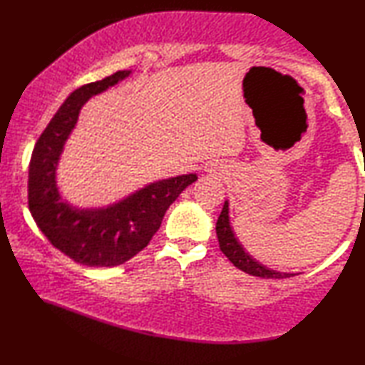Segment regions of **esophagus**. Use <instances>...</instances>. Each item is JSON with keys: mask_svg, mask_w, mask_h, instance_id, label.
Returning <instances> with one entry per match:
<instances>
[{"mask_svg": "<svg viewBox=\"0 0 365 365\" xmlns=\"http://www.w3.org/2000/svg\"><path fill=\"white\" fill-rule=\"evenodd\" d=\"M207 171L208 173H216V171H218V166H216V165H208L207 166Z\"/></svg>", "mask_w": 365, "mask_h": 365, "instance_id": "34e87169", "label": "esophagus"}]
</instances>
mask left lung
I'll return each instance as SVG.
<instances>
[{
  "label": "left lung",
  "mask_w": 365,
  "mask_h": 365,
  "mask_svg": "<svg viewBox=\"0 0 365 365\" xmlns=\"http://www.w3.org/2000/svg\"><path fill=\"white\" fill-rule=\"evenodd\" d=\"M216 235H218L221 252L225 253L227 259L231 261L235 267H239L240 271L250 274V276L263 279H287L295 276L293 272H280L276 269H271V267L259 263L258 259H255L252 255L245 250L244 245H242L239 239L235 237V232L231 226V218H229V200L225 202L222 212L218 221H216Z\"/></svg>",
  "instance_id": "left-lung-1"
}]
</instances>
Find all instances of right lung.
Returning a JSON list of instances; mask_svg holds the SVG:
<instances>
[{
	"instance_id": "obj_1",
	"label": "right lung",
	"mask_w": 365,
	"mask_h": 365,
	"mask_svg": "<svg viewBox=\"0 0 365 365\" xmlns=\"http://www.w3.org/2000/svg\"><path fill=\"white\" fill-rule=\"evenodd\" d=\"M131 73L120 70L75 89L36 140L30 158L29 208L36 226L57 250L85 266L112 267L136 257L158 231L171 203L197 181L195 173L158 179L106 207L80 208L62 195L57 168L83 106Z\"/></svg>"
}]
</instances>
